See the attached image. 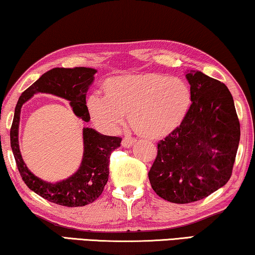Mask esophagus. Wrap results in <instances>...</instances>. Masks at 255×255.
<instances>
[{"instance_id": "34e87169", "label": "esophagus", "mask_w": 255, "mask_h": 255, "mask_svg": "<svg viewBox=\"0 0 255 255\" xmlns=\"http://www.w3.org/2000/svg\"><path fill=\"white\" fill-rule=\"evenodd\" d=\"M135 138L134 137H130V136H126V137H125L124 139H123V146H125V147H130L132 144L135 143Z\"/></svg>"}]
</instances>
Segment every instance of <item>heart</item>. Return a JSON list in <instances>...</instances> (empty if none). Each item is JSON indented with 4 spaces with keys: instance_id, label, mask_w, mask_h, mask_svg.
Listing matches in <instances>:
<instances>
[{
    "instance_id": "heart-1",
    "label": "heart",
    "mask_w": 255,
    "mask_h": 255,
    "mask_svg": "<svg viewBox=\"0 0 255 255\" xmlns=\"http://www.w3.org/2000/svg\"><path fill=\"white\" fill-rule=\"evenodd\" d=\"M105 93L87 100L95 124L112 131L123 125L125 115H130L132 129L146 138L162 137L180 126L191 103V91L183 80L158 73L111 78Z\"/></svg>"
}]
</instances>
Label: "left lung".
<instances>
[{
  "instance_id": "left-lung-1",
  "label": "left lung",
  "mask_w": 255,
  "mask_h": 255,
  "mask_svg": "<svg viewBox=\"0 0 255 255\" xmlns=\"http://www.w3.org/2000/svg\"><path fill=\"white\" fill-rule=\"evenodd\" d=\"M191 105L181 125L158 142L149 172L162 199L189 204L223 187L233 174L241 138L234 98L225 83L201 72L185 75Z\"/></svg>"
}]
</instances>
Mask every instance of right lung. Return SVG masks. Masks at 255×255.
Instances as JSON below:
<instances>
[{"mask_svg": "<svg viewBox=\"0 0 255 255\" xmlns=\"http://www.w3.org/2000/svg\"><path fill=\"white\" fill-rule=\"evenodd\" d=\"M96 70L89 67H55L45 72L39 80L28 87L14 109L10 129V143L19 174L25 184L37 195L51 203L66 207L85 206L96 200L103 192L109 180L111 153L120 146L121 137L102 135L93 128H83V158L78 172L58 183H48L36 177L26 167L18 144V127L22 104L34 94L47 93L70 101L75 116L88 123L90 116L86 105V93Z\"/></svg>", "mask_w": 255, "mask_h": 255, "instance_id": "obj_1", "label": "right lung"}]
</instances>
